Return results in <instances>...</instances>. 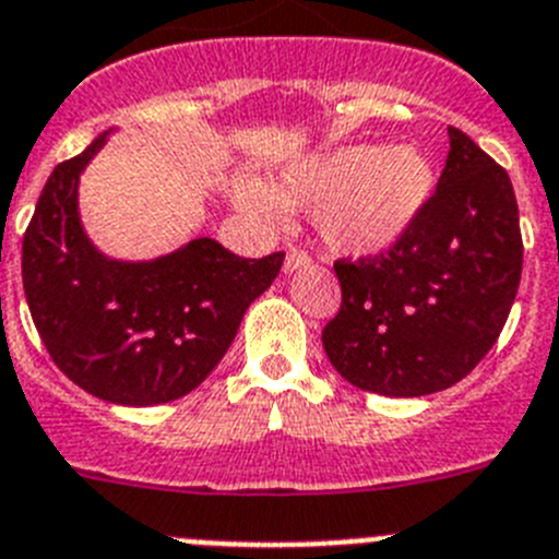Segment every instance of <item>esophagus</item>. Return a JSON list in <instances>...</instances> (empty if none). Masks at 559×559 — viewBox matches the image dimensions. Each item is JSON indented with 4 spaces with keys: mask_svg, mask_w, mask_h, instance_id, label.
I'll return each instance as SVG.
<instances>
[{
    "mask_svg": "<svg viewBox=\"0 0 559 559\" xmlns=\"http://www.w3.org/2000/svg\"><path fill=\"white\" fill-rule=\"evenodd\" d=\"M302 265H310V257L308 251L305 249H296V246H290L288 254H285V271H296V269H302Z\"/></svg>",
    "mask_w": 559,
    "mask_h": 559,
    "instance_id": "34e87169",
    "label": "esophagus"
}]
</instances>
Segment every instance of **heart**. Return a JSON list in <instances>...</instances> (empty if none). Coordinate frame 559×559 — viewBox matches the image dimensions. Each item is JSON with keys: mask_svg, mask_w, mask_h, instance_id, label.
I'll return each instance as SVG.
<instances>
[{"mask_svg": "<svg viewBox=\"0 0 559 559\" xmlns=\"http://www.w3.org/2000/svg\"><path fill=\"white\" fill-rule=\"evenodd\" d=\"M437 190V167L417 145L330 147L285 167L274 190L257 179L235 185L240 210L276 221L285 204H308L328 249L372 257L394 249L414 229Z\"/></svg>", "mask_w": 559, "mask_h": 559, "instance_id": "obj_1", "label": "heart"}]
</instances>
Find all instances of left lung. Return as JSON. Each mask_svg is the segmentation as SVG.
Returning a JSON list of instances; mask_svg holds the SVG:
<instances>
[{
    "mask_svg": "<svg viewBox=\"0 0 559 559\" xmlns=\"http://www.w3.org/2000/svg\"><path fill=\"white\" fill-rule=\"evenodd\" d=\"M423 218L394 249L335 263L341 308L322 333L344 380L386 397L453 386L501 335L523 269L512 181L459 128Z\"/></svg>",
    "mask_w": 559,
    "mask_h": 559,
    "instance_id": "left-lung-1",
    "label": "left lung"
}]
</instances>
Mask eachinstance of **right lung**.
Instances as JSON below:
<instances>
[{"instance_id": "add662e5", "label": "right lung", "mask_w": 559, "mask_h": 559, "mask_svg": "<svg viewBox=\"0 0 559 559\" xmlns=\"http://www.w3.org/2000/svg\"><path fill=\"white\" fill-rule=\"evenodd\" d=\"M100 133L47 179L24 231L22 280L49 358L117 406H159L204 383L285 254L246 260L199 237L153 260H114L83 229L78 185Z\"/></svg>"}]
</instances>
